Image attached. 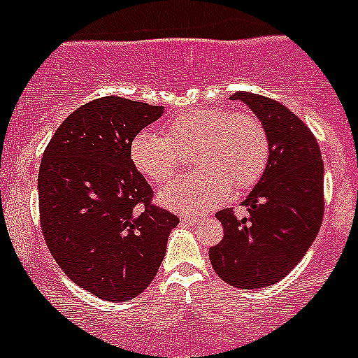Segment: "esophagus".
Segmentation results:
<instances>
[{
  "label": "esophagus",
  "instance_id": "esophagus-1",
  "mask_svg": "<svg viewBox=\"0 0 358 358\" xmlns=\"http://www.w3.org/2000/svg\"><path fill=\"white\" fill-rule=\"evenodd\" d=\"M201 218L199 217H192V215H182L181 217V222L182 224H197Z\"/></svg>",
  "mask_w": 358,
  "mask_h": 358
}]
</instances>
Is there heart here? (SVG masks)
Here are the masks:
<instances>
[{
  "label": "heart",
  "mask_w": 358,
  "mask_h": 358,
  "mask_svg": "<svg viewBox=\"0 0 358 358\" xmlns=\"http://www.w3.org/2000/svg\"><path fill=\"white\" fill-rule=\"evenodd\" d=\"M164 134L143 129L131 140L129 157L141 176L169 181L179 150H189L195 172L163 186L157 201L179 213H204L233 192L256 185L268 161V136L251 113L222 107L182 110L164 123Z\"/></svg>",
  "instance_id": "heart-1"
}]
</instances>
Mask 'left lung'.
Returning a JSON list of instances; mask_svg holds the SVG:
<instances>
[{
    "label": "left lung",
    "instance_id": "1",
    "mask_svg": "<svg viewBox=\"0 0 358 358\" xmlns=\"http://www.w3.org/2000/svg\"><path fill=\"white\" fill-rule=\"evenodd\" d=\"M268 136V161L243 201L249 217L229 210L217 213L222 242L210 249L215 273L236 289L268 287L301 262L314 243L324 213V164L317 140L283 103L262 94L238 91Z\"/></svg>",
    "mask_w": 358,
    "mask_h": 358
}]
</instances>
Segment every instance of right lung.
<instances>
[{
    "instance_id": "1",
    "label": "right lung",
    "mask_w": 358,
    "mask_h": 358,
    "mask_svg": "<svg viewBox=\"0 0 358 358\" xmlns=\"http://www.w3.org/2000/svg\"><path fill=\"white\" fill-rule=\"evenodd\" d=\"M163 115L122 96L73 110L43 154V235L66 276L106 301H129L156 278L176 215L152 204V188L132 166L129 145Z\"/></svg>"
}]
</instances>
